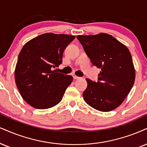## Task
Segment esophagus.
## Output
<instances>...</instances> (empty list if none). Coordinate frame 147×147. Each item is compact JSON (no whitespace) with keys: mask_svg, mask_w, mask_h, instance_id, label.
<instances>
[{"mask_svg":"<svg viewBox=\"0 0 147 147\" xmlns=\"http://www.w3.org/2000/svg\"><path fill=\"white\" fill-rule=\"evenodd\" d=\"M73 77H74V80H78V79L80 78L78 77V76H74Z\"/></svg>","mask_w":147,"mask_h":147,"instance_id":"1","label":"esophagus"}]
</instances>
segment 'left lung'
<instances>
[{"label":"left lung","instance_id":"1","mask_svg":"<svg viewBox=\"0 0 147 147\" xmlns=\"http://www.w3.org/2000/svg\"><path fill=\"white\" fill-rule=\"evenodd\" d=\"M94 66L101 69L97 82L86 78L83 93L88 105L101 112L115 110L123 102L134 84L136 72L129 50L109 34L77 36Z\"/></svg>","mask_w":147,"mask_h":147}]
</instances>
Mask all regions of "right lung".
Listing matches in <instances>:
<instances>
[{"label":"right lung","mask_w":147,"mask_h":147,"mask_svg":"<svg viewBox=\"0 0 147 147\" xmlns=\"http://www.w3.org/2000/svg\"><path fill=\"white\" fill-rule=\"evenodd\" d=\"M75 37L48 32L30 39L23 46L16 63L15 80L21 96L30 106L48 109L61 101L73 77L52 68L62 63L65 49Z\"/></svg>","instance_id":"obj_1"}]
</instances>
